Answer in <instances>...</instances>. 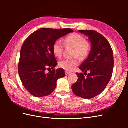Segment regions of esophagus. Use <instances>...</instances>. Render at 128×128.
<instances>
[{
  "mask_svg": "<svg viewBox=\"0 0 128 128\" xmlns=\"http://www.w3.org/2000/svg\"><path fill=\"white\" fill-rule=\"evenodd\" d=\"M65 73H66V75H69V74H71V72H67V71H66V72H65Z\"/></svg>",
  "mask_w": 128,
  "mask_h": 128,
  "instance_id": "obj_1",
  "label": "esophagus"
}]
</instances>
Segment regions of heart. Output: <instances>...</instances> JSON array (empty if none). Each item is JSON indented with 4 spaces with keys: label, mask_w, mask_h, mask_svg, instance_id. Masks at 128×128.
I'll return each mask as SVG.
<instances>
[{
    "label": "heart",
    "mask_w": 128,
    "mask_h": 128,
    "mask_svg": "<svg viewBox=\"0 0 128 128\" xmlns=\"http://www.w3.org/2000/svg\"><path fill=\"white\" fill-rule=\"evenodd\" d=\"M64 44L66 46H72L75 48L74 56H78L83 59L88 56L90 51V44L83 36L78 34H72L64 39ZM64 46L60 40H56L52 45L53 53L56 57L60 58L62 55ZM79 64L77 58L73 59H64L59 62V67L66 70H74Z\"/></svg>",
    "instance_id": "obj_1"
}]
</instances>
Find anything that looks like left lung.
Masks as SVG:
<instances>
[{"instance_id": "1", "label": "left lung", "mask_w": 128, "mask_h": 128, "mask_svg": "<svg viewBox=\"0 0 128 128\" xmlns=\"http://www.w3.org/2000/svg\"><path fill=\"white\" fill-rule=\"evenodd\" d=\"M78 32L88 37L91 49L80 67L84 74L76 73L78 80L72 89L75 95L90 99L101 94L109 83L114 68L113 52L109 42L102 34L91 30ZM88 71L90 72L88 74Z\"/></svg>"}]
</instances>
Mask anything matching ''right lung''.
<instances>
[{
    "label": "right lung",
    "instance_id": "obj_1",
    "mask_svg": "<svg viewBox=\"0 0 128 128\" xmlns=\"http://www.w3.org/2000/svg\"><path fill=\"white\" fill-rule=\"evenodd\" d=\"M74 31L69 28H42L34 32L23 44L18 72L21 82L29 93L36 97L48 96L56 86L58 79L65 76L63 69L55 70L58 64L52 45L58 39ZM53 68L46 74V69Z\"/></svg>",
    "mask_w": 128,
    "mask_h": 128
}]
</instances>
